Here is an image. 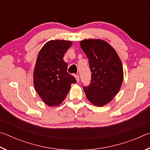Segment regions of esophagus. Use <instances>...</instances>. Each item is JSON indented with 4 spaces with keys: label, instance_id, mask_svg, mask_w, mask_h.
Here are the masks:
<instances>
[{
    "label": "esophagus",
    "instance_id": "obj_1",
    "mask_svg": "<svg viewBox=\"0 0 150 150\" xmlns=\"http://www.w3.org/2000/svg\"><path fill=\"white\" fill-rule=\"evenodd\" d=\"M75 78H76V80H77V82H79V76L77 75H76L75 76Z\"/></svg>",
    "mask_w": 150,
    "mask_h": 150
}]
</instances>
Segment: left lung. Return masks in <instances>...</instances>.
I'll use <instances>...</instances> for the list:
<instances>
[{
    "label": "left lung",
    "mask_w": 150,
    "mask_h": 150,
    "mask_svg": "<svg viewBox=\"0 0 150 150\" xmlns=\"http://www.w3.org/2000/svg\"><path fill=\"white\" fill-rule=\"evenodd\" d=\"M80 45L92 73L90 85L83 89L91 103L103 106L120 90L124 77L122 63L114 48L103 40H85Z\"/></svg>",
    "instance_id": "left-lung-1"
}]
</instances>
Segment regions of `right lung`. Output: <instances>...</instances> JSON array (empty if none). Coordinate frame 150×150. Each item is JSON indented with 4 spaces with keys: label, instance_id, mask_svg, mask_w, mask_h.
<instances>
[{
    "label": "right lung",
    "instance_id": "obj_1",
    "mask_svg": "<svg viewBox=\"0 0 150 150\" xmlns=\"http://www.w3.org/2000/svg\"><path fill=\"white\" fill-rule=\"evenodd\" d=\"M72 42L65 40L47 42L38 55L34 71L35 90L42 100L50 106L62 103L71 88L77 82L67 71V63L63 59Z\"/></svg>",
    "mask_w": 150,
    "mask_h": 150
}]
</instances>
